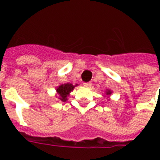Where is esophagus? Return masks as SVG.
Masks as SVG:
<instances>
[{"instance_id":"obj_1","label":"esophagus","mask_w":160,"mask_h":160,"mask_svg":"<svg viewBox=\"0 0 160 160\" xmlns=\"http://www.w3.org/2000/svg\"><path fill=\"white\" fill-rule=\"evenodd\" d=\"M84 86H85V87H87V88H90L91 87V84H90V82L84 83Z\"/></svg>"}]
</instances>
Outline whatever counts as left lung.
I'll use <instances>...</instances> for the list:
<instances>
[{"label":"left lung","instance_id":"obj_1","mask_svg":"<svg viewBox=\"0 0 160 160\" xmlns=\"http://www.w3.org/2000/svg\"><path fill=\"white\" fill-rule=\"evenodd\" d=\"M105 95H108V96H109V95L112 94V90H110L108 89V90H106V91H105ZM108 100H109V99H108Z\"/></svg>","mask_w":160,"mask_h":160}]
</instances>
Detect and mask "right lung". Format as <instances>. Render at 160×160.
<instances>
[{
	"mask_svg": "<svg viewBox=\"0 0 160 160\" xmlns=\"http://www.w3.org/2000/svg\"><path fill=\"white\" fill-rule=\"evenodd\" d=\"M78 85H72L70 83H67V84H61L57 88L56 90V95L55 97L57 98L58 100H61L63 102H65L68 100L67 97L70 95V93L73 91V90L75 89V86H77Z\"/></svg>",
	"mask_w": 160,
	"mask_h": 160,
	"instance_id": "obj_1",
	"label": "right lung"
}]
</instances>
